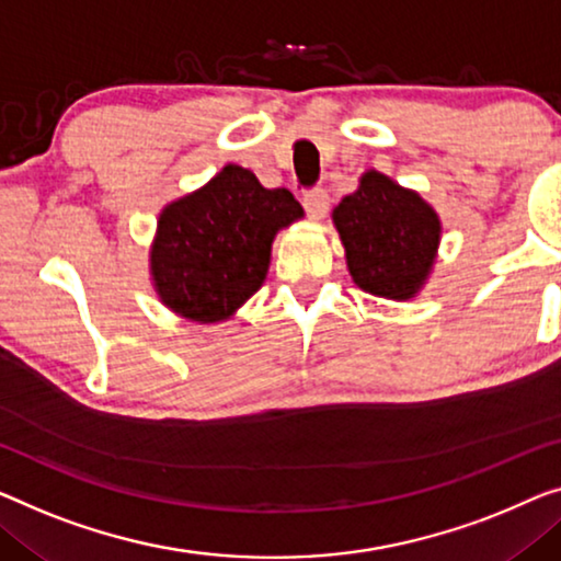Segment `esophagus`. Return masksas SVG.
Listing matches in <instances>:
<instances>
[{
	"mask_svg": "<svg viewBox=\"0 0 561 561\" xmlns=\"http://www.w3.org/2000/svg\"><path fill=\"white\" fill-rule=\"evenodd\" d=\"M302 201H305L307 214L312 216V219H322V216L328 214V208H330V196H328V191H324V188L307 191Z\"/></svg>",
	"mask_w": 561,
	"mask_h": 561,
	"instance_id": "esophagus-1",
	"label": "esophagus"
}]
</instances>
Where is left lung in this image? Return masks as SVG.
Masks as SVG:
<instances>
[{
  "label": "left lung",
  "instance_id": "8db88e82",
  "mask_svg": "<svg viewBox=\"0 0 561 561\" xmlns=\"http://www.w3.org/2000/svg\"><path fill=\"white\" fill-rule=\"evenodd\" d=\"M332 221L363 291L398 302L421 291L440 244V219L421 194L367 171L355 194L334 206Z\"/></svg>",
  "mask_w": 561,
  "mask_h": 561
}]
</instances>
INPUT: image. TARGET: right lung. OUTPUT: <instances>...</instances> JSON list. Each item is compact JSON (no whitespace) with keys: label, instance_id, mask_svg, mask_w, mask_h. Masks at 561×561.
Segmentation results:
<instances>
[{"label":"right lung","instance_id":"obj_1","mask_svg":"<svg viewBox=\"0 0 561 561\" xmlns=\"http://www.w3.org/2000/svg\"><path fill=\"white\" fill-rule=\"evenodd\" d=\"M302 216L287 188H264L252 171L224 165L158 216L150 247L156 295L191 322L229 320L264 284L277 231Z\"/></svg>","mask_w":561,"mask_h":561}]
</instances>
